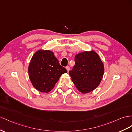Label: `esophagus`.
I'll return each mask as SVG.
<instances>
[{
	"instance_id": "34e87169",
	"label": "esophagus",
	"mask_w": 132,
	"mask_h": 132,
	"mask_svg": "<svg viewBox=\"0 0 132 132\" xmlns=\"http://www.w3.org/2000/svg\"><path fill=\"white\" fill-rule=\"evenodd\" d=\"M66 70H67V71H69V70H70V66H66Z\"/></svg>"
}]
</instances>
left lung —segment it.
<instances>
[{"label": "left lung", "mask_w": 132, "mask_h": 132, "mask_svg": "<svg viewBox=\"0 0 132 132\" xmlns=\"http://www.w3.org/2000/svg\"><path fill=\"white\" fill-rule=\"evenodd\" d=\"M75 62L69 74L76 88L82 93L95 89L101 82L104 71L99 55L93 51L80 53L75 56Z\"/></svg>", "instance_id": "1"}]
</instances>
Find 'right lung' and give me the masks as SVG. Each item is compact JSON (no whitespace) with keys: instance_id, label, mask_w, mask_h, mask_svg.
I'll use <instances>...</instances> for the list:
<instances>
[{"instance_id":"right-lung-1","label":"right lung","mask_w":132,"mask_h":132,"mask_svg":"<svg viewBox=\"0 0 132 132\" xmlns=\"http://www.w3.org/2000/svg\"><path fill=\"white\" fill-rule=\"evenodd\" d=\"M67 72L50 50H39L30 62L28 73L33 86L40 92L48 93L55 86L60 76Z\"/></svg>"}]
</instances>
